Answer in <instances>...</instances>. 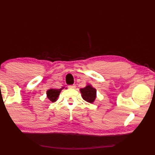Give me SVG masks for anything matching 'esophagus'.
I'll return each mask as SVG.
<instances>
[{"mask_svg": "<svg viewBox=\"0 0 155 155\" xmlns=\"http://www.w3.org/2000/svg\"><path fill=\"white\" fill-rule=\"evenodd\" d=\"M68 87L69 88H75L74 85H68Z\"/></svg>", "mask_w": 155, "mask_h": 155, "instance_id": "obj_1", "label": "esophagus"}]
</instances>
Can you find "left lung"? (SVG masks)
I'll return each mask as SVG.
<instances>
[{
	"label": "left lung",
	"mask_w": 155,
	"mask_h": 155,
	"mask_svg": "<svg viewBox=\"0 0 155 155\" xmlns=\"http://www.w3.org/2000/svg\"><path fill=\"white\" fill-rule=\"evenodd\" d=\"M82 94V97L88 103H93L97 97V90L90 84H88L86 87L80 89Z\"/></svg>",
	"instance_id": "obj_1"
}]
</instances>
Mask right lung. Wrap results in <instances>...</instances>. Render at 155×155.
<instances>
[{"instance_id": "1", "label": "right lung", "mask_w": 155, "mask_h": 155, "mask_svg": "<svg viewBox=\"0 0 155 155\" xmlns=\"http://www.w3.org/2000/svg\"><path fill=\"white\" fill-rule=\"evenodd\" d=\"M64 87H62L59 89H54V88H51L47 91V98H48L52 103H54L57 100V98L60 94L61 91L63 89Z\"/></svg>"}]
</instances>
